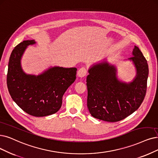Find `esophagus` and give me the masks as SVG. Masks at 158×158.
Instances as JSON below:
<instances>
[{
	"instance_id": "1",
	"label": "esophagus",
	"mask_w": 158,
	"mask_h": 158,
	"mask_svg": "<svg viewBox=\"0 0 158 158\" xmlns=\"http://www.w3.org/2000/svg\"><path fill=\"white\" fill-rule=\"evenodd\" d=\"M86 74H87V69L84 67H81L78 70V73H77V74H78V77H81V78L84 77L86 75Z\"/></svg>"
}]
</instances>
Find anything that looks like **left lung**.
<instances>
[{"label":"left lung","mask_w":158,"mask_h":158,"mask_svg":"<svg viewBox=\"0 0 158 158\" xmlns=\"http://www.w3.org/2000/svg\"><path fill=\"white\" fill-rule=\"evenodd\" d=\"M132 61L136 76L129 83L119 81L115 67L107 61L93 65L87 77V108L91 115L102 121L114 123L135 111L146 95L148 66L147 61L135 46Z\"/></svg>","instance_id":"left-lung-1"}]
</instances>
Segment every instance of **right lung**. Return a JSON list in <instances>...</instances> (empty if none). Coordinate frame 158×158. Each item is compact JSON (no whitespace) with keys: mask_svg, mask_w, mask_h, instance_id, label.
<instances>
[{"mask_svg":"<svg viewBox=\"0 0 158 158\" xmlns=\"http://www.w3.org/2000/svg\"><path fill=\"white\" fill-rule=\"evenodd\" d=\"M35 43L34 40L23 41L11 52L7 86L12 99L24 111L34 117H45L60 109L63 95L75 81L77 69L54 67L37 76L26 74L21 60L27 46Z\"/></svg>","mask_w":158,"mask_h":158,"instance_id":"right-lung-1","label":"right lung"}]
</instances>
